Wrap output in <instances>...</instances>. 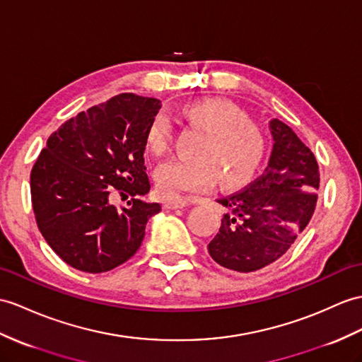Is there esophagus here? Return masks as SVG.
<instances>
[{
	"mask_svg": "<svg viewBox=\"0 0 362 362\" xmlns=\"http://www.w3.org/2000/svg\"><path fill=\"white\" fill-rule=\"evenodd\" d=\"M191 202L188 199H174V200H166L165 202V208L168 209H177V208H185L188 206Z\"/></svg>",
	"mask_w": 362,
	"mask_h": 362,
	"instance_id": "esophagus-1",
	"label": "esophagus"
}]
</instances>
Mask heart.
Instances as JSON below:
<instances>
[{
    "label": "heart",
    "mask_w": 362,
    "mask_h": 362,
    "mask_svg": "<svg viewBox=\"0 0 362 362\" xmlns=\"http://www.w3.org/2000/svg\"><path fill=\"white\" fill-rule=\"evenodd\" d=\"M180 112L206 132L196 157L166 158L156 170L157 189L165 197L211 188L222 177L225 187H239L256 173L264 156V137L242 109L222 97H205L185 105ZM173 139V123L157 112L146 129V146L163 154Z\"/></svg>",
    "instance_id": "obj_1"
}]
</instances>
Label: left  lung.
Here are the masks:
<instances>
[{"label":"left lung","instance_id":"obj_1","mask_svg":"<svg viewBox=\"0 0 362 362\" xmlns=\"http://www.w3.org/2000/svg\"><path fill=\"white\" fill-rule=\"evenodd\" d=\"M273 151L265 173L250 187L217 199L228 211L208 243L217 264L239 273L270 265L293 245L315 213L319 168L290 126L268 122Z\"/></svg>","mask_w":362,"mask_h":362}]
</instances>
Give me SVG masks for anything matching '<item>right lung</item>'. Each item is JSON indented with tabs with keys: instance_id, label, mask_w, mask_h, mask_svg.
Returning a JSON list of instances; mask_svg holds the SVG:
<instances>
[{
	"instance_id": "right-lung-1",
	"label": "right lung",
	"mask_w": 362,
	"mask_h": 362,
	"mask_svg": "<svg viewBox=\"0 0 362 362\" xmlns=\"http://www.w3.org/2000/svg\"><path fill=\"white\" fill-rule=\"evenodd\" d=\"M160 100L120 94L64 122L47 139L30 173L37 225L66 264L103 273L136 255L158 204L145 173L146 129ZM115 194L131 195L117 209Z\"/></svg>"
}]
</instances>
